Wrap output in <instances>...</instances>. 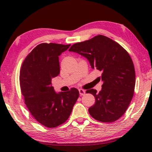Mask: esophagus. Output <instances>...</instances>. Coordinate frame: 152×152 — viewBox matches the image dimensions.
I'll list each match as a JSON object with an SVG mask.
<instances>
[{
    "mask_svg": "<svg viewBox=\"0 0 152 152\" xmlns=\"http://www.w3.org/2000/svg\"><path fill=\"white\" fill-rule=\"evenodd\" d=\"M79 92H80V95H85V93H86L84 89H82V88L79 89Z\"/></svg>",
    "mask_w": 152,
    "mask_h": 152,
    "instance_id": "34e87169",
    "label": "esophagus"
}]
</instances>
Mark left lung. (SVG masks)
Returning <instances> with one entry per match:
<instances>
[{"mask_svg": "<svg viewBox=\"0 0 152 152\" xmlns=\"http://www.w3.org/2000/svg\"><path fill=\"white\" fill-rule=\"evenodd\" d=\"M69 51L80 54L88 60L92 68L102 72V90H87L95 98L88 109L94 119L112 122L119 119L127 109L134 96L136 73L129 53L115 41L103 35L75 43Z\"/></svg>", "mask_w": 152, "mask_h": 152, "instance_id": "8db88e82", "label": "left lung"}]
</instances>
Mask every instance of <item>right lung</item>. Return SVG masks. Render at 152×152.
Returning <instances> with one entry per match:
<instances>
[{"label": "right lung", "instance_id": "obj_1", "mask_svg": "<svg viewBox=\"0 0 152 152\" xmlns=\"http://www.w3.org/2000/svg\"><path fill=\"white\" fill-rule=\"evenodd\" d=\"M70 46L41 43L27 56L20 69V86L25 104L35 120L46 127L64 123L80 95L75 88L57 93L52 86V79L60 72L59 56Z\"/></svg>", "mask_w": 152, "mask_h": 152}]
</instances>
